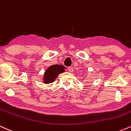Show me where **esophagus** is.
Masks as SVG:
<instances>
[{"mask_svg": "<svg viewBox=\"0 0 131 131\" xmlns=\"http://www.w3.org/2000/svg\"><path fill=\"white\" fill-rule=\"evenodd\" d=\"M68 70H69V71L70 72H73V71H74V69H73V67H69Z\"/></svg>", "mask_w": 131, "mask_h": 131, "instance_id": "34e87169", "label": "esophagus"}]
</instances>
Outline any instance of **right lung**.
I'll list each match as a JSON object with an SVG mask.
<instances>
[{"label": "right lung", "instance_id": "right-lung-1", "mask_svg": "<svg viewBox=\"0 0 131 131\" xmlns=\"http://www.w3.org/2000/svg\"><path fill=\"white\" fill-rule=\"evenodd\" d=\"M65 69L64 66L58 64L50 66L44 73L42 80L43 83L49 84L54 82L60 73L65 72Z\"/></svg>", "mask_w": 131, "mask_h": 131}]
</instances>
